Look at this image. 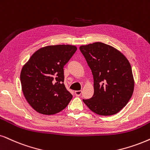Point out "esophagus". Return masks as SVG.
Returning <instances> with one entry per match:
<instances>
[{
  "instance_id": "34e87169",
  "label": "esophagus",
  "mask_w": 150,
  "mask_h": 150,
  "mask_svg": "<svg viewBox=\"0 0 150 150\" xmlns=\"http://www.w3.org/2000/svg\"><path fill=\"white\" fill-rule=\"evenodd\" d=\"M75 94L76 95V96H80L81 94V91H75Z\"/></svg>"
}]
</instances>
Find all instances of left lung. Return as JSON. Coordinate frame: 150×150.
<instances>
[{
    "mask_svg": "<svg viewBox=\"0 0 150 150\" xmlns=\"http://www.w3.org/2000/svg\"><path fill=\"white\" fill-rule=\"evenodd\" d=\"M79 50L93 75L94 93L83 100L93 112L116 114L132 98L134 79L129 62L120 51L102 42L82 45Z\"/></svg>",
    "mask_w": 150,
    "mask_h": 150,
    "instance_id": "obj_1",
    "label": "left lung"
}]
</instances>
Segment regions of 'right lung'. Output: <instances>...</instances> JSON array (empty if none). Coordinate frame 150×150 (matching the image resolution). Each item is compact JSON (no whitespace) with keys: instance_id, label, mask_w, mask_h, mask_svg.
Returning a JSON list of instances; mask_svg holds the SVG:
<instances>
[{"instance_id":"right-lung-1","label":"right lung","mask_w":150,"mask_h":150,"mask_svg":"<svg viewBox=\"0 0 150 150\" xmlns=\"http://www.w3.org/2000/svg\"><path fill=\"white\" fill-rule=\"evenodd\" d=\"M77 49L71 45H47L36 51L23 66V93L38 113L55 114L69 105L73 96L64 84V66Z\"/></svg>"}]
</instances>
